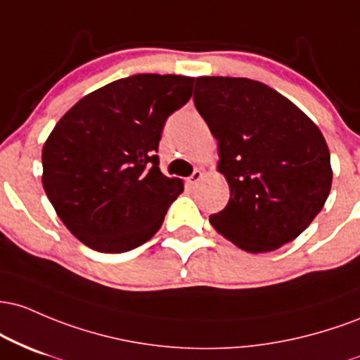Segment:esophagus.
Here are the masks:
<instances>
[{
    "instance_id": "obj_1",
    "label": "esophagus",
    "mask_w": 360,
    "mask_h": 360,
    "mask_svg": "<svg viewBox=\"0 0 360 360\" xmlns=\"http://www.w3.org/2000/svg\"><path fill=\"white\" fill-rule=\"evenodd\" d=\"M202 176H204V173H202V169H199V168H197V169H193V173H192V175L188 176V179H187V184L191 185V187H193V185H197V184H199V180L202 179Z\"/></svg>"
}]
</instances>
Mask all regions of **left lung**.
I'll list each match as a JSON object with an SVG mask.
<instances>
[{
	"label": "left lung",
	"mask_w": 360,
	"mask_h": 360,
	"mask_svg": "<svg viewBox=\"0 0 360 360\" xmlns=\"http://www.w3.org/2000/svg\"><path fill=\"white\" fill-rule=\"evenodd\" d=\"M193 102L217 139L229 202L209 217L250 253L281 248L318 216L332 188L326 141L290 100L248 78L200 76Z\"/></svg>",
	"instance_id": "left-lung-1"
}]
</instances>
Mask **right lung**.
I'll return each instance as SVG.
<instances>
[{
	"label": "right lung",
	"mask_w": 360,
	"mask_h": 360,
	"mask_svg": "<svg viewBox=\"0 0 360 360\" xmlns=\"http://www.w3.org/2000/svg\"><path fill=\"white\" fill-rule=\"evenodd\" d=\"M193 78L136 75L88 93L42 148V185L70 231L91 250L122 253L161 228L184 181L161 173L168 115L192 96Z\"/></svg>",
	"instance_id": "obj_1"
}]
</instances>
